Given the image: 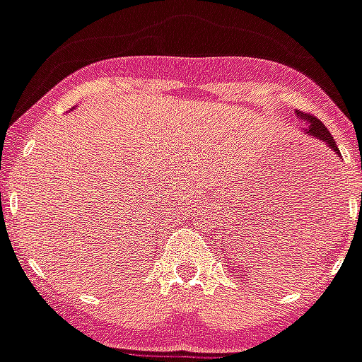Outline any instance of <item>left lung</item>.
I'll return each mask as SVG.
<instances>
[{"instance_id": "8db88e82", "label": "left lung", "mask_w": 362, "mask_h": 362, "mask_svg": "<svg viewBox=\"0 0 362 362\" xmlns=\"http://www.w3.org/2000/svg\"><path fill=\"white\" fill-rule=\"evenodd\" d=\"M298 117L304 121V127L302 129H304L305 135H310V137L322 141V143H325V145L329 146L335 155L341 156L339 148H337V145H335V139L331 137V133L327 131V127L323 125L322 121L317 119V117H313V115H308V113H300V111H298Z\"/></svg>"}]
</instances>
